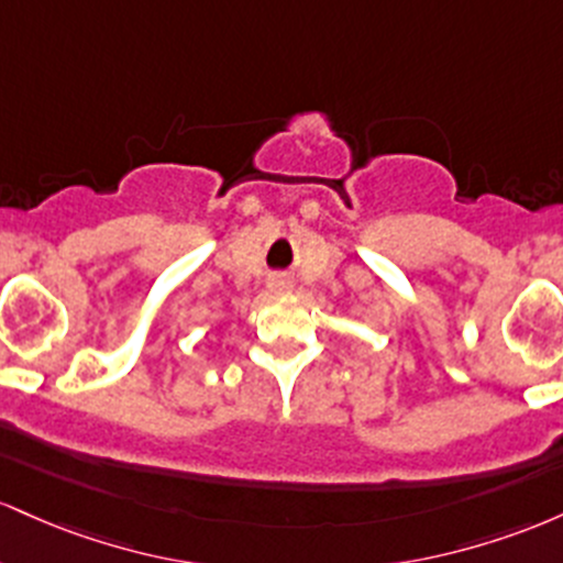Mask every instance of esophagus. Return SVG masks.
<instances>
[{"label": "esophagus", "mask_w": 563, "mask_h": 563, "mask_svg": "<svg viewBox=\"0 0 563 563\" xmlns=\"http://www.w3.org/2000/svg\"><path fill=\"white\" fill-rule=\"evenodd\" d=\"M271 289H279V292H284V289H292V282L284 279V276H276V279H271Z\"/></svg>", "instance_id": "obj_1"}]
</instances>
